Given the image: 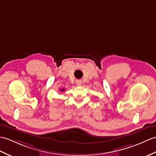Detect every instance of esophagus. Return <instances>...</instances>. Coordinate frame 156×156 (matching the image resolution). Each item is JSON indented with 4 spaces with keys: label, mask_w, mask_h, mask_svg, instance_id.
Wrapping results in <instances>:
<instances>
[{
    "label": "esophagus",
    "mask_w": 156,
    "mask_h": 156,
    "mask_svg": "<svg viewBox=\"0 0 156 156\" xmlns=\"http://www.w3.org/2000/svg\"><path fill=\"white\" fill-rule=\"evenodd\" d=\"M76 83L77 86H81L82 85V81L81 80H77Z\"/></svg>",
    "instance_id": "34e87169"
}]
</instances>
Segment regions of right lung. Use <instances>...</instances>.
<instances>
[{"instance_id":"right-lung-1","label":"right lung","mask_w":156,"mask_h":156,"mask_svg":"<svg viewBox=\"0 0 156 156\" xmlns=\"http://www.w3.org/2000/svg\"><path fill=\"white\" fill-rule=\"evenodd\" d=\"M64 90H65V89H64V88H62V89L60 90V91H61V92H64Z\"/></svg>"}]
</instances>
